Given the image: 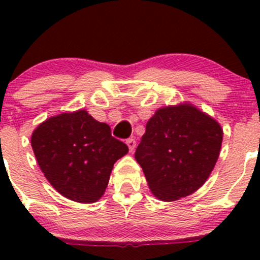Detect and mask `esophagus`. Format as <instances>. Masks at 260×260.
<instances>
[{
    "label": "esophagus",
    "mask_w": 260,
    "mask_h": 260,
    "mask_svg": "<svg viewBox=\"0 0 260 260\" xmlns=\"http://www.w3.org/2000/svg\"><path fill=\"white\" fill-rule=\"evenodd\" d=\"M125 143H127L128 148H129L131 152L135 151V148H136V140H135V138H128L127 142H125Z\"/></svg>",
    "instance_id": "34e87169"
}]
</instances>
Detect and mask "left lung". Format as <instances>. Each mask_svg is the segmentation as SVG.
<instances>
[{
  "label": "left lung",
  "instance_id": "left-lung-1",
  "mask_svg": "<svg viewBox=\"0 0 260 260\" xmlns=\"http://www.w3.org/2000/svg\"><path fill=\"white\" fill-rule=\"evenodd\" d=\"M221 142L219 123L185 103L154 113L135 157L152 193L162 201H175L205 183L219 158Z\"/></svg>",
  "mask_w": 260,
  "mask_h": 260
}]
</instances>
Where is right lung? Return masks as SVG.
<instances>
[{
	"mask_svg": "<svg viewBox=\"0 0 260 260\" xmlns=\"http://www.w3.org/2000/svg\"><path fill=\"white\" fill-rule=\"evenodd\" d=\"M41 171L65 198L95 203L106 191L117 159L128 152L111 127L86 111L61 113L41 123L31 136Z\"/></svg>",
	"mask_w": 260,
	"mask_h": 260,
	"instance_id": "obj_1",
	"label": "right lung"
}]
</instances>
